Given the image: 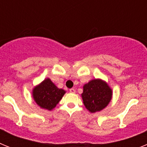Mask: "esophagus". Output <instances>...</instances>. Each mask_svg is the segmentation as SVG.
<instances>
[{
  "label": "esophagus",
  "instance_id": "34e87169",
  "mask_svg": "<svg viewBox=\"0 0 147 147\" xmlns=\"http://www.w3.org/2000/svg\"><path fill=\"white\" fill-rule=\"evenodd\" d=\"M69 91L71 92V93H74L75 92H76V90H75L74 88H71V89L69 90Z\"/></svg>",
  "mask_w": 147,
  "mask_h": 147
}]
</instances>
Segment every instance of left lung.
<instances>
[{"label": "left lung", "instance_id": "1", "mask_svg": "<svg viewBox=\"0 0 147 147\" xmlns=\"http://www.w3.org/2000/svg\"><path fill=\"white\" fill-rule=\"evenodd\" d=\"M82 97L85 107L95 113L107 107L112 98V90L105 82L93 80L84 85Z\"/></svg>", "mask_w": 147, "mask_h": 147}]
</instances>
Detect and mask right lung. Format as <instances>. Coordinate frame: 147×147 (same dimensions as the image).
Wrapping results in <instances>:
<instances>
[{"instance_id": "right-lung-1", "label": "right lung", "mask_w": 147, "mask_h": 147, "mask_svg": "<svg viewBox=\"0 0 147 147\" xmlns=\"http://www.w3.org/2000/svg\"><path fill=\"white\" fill-rule=\"evenodd\" d=\"M65 91L59 89L49 79L44 80L33 90V98L36 103L43 109L51 110L62 98Z\"/></svg>"}]
</instances>
